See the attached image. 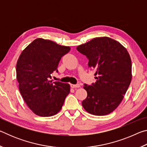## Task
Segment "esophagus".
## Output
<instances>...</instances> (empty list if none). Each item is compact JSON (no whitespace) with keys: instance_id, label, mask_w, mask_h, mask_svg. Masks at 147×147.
<instances>
[{"instance_id":"1","label":"esophagus","mask_w":147,"mask_h":147,"mask_svg":"<svg viewBox=\"0 0 147 147\" xmlns=\"http://www.w3.org/2000/svg\"><path fill=\"white\" fill-rule=\"evenodd\" d=\"M71 87L72 88H78L80 86V84H71Z\"/></svg>"}]
</instances>
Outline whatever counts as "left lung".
I'll return each mask as SVG.
<instances>
[{
	"label": "left lung",
	"mask_w": 147,
	"mask_h": 147,
	"mask_svg": "<svg viewBox=\"0 0 147 147\" xmlns=\"http://www.w3.org/2000/svg\"><path fill=\"white\" fill-rule=\"evenodd\" d=\"M94 71L96 82L84 84L88 96L82 102L86 111L106 115L117 108L131 80V61L125 47L108 37L96 38L76 47Z\"/></svg>",
	"instance_id": "8db88e82"
}]
</instances>
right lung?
I'll list each match as a JSON object with an SVG mask.
<instances>
[{
    "label": "right lung",
    "instance_id": "add662e5",
    "mask_svg": "<svg viewBox=\"0 0 147 147\" xmlns=\"http://www.w3.org/2000/svg\"><path fill=\"white\" fill-rule=\"evenodd\" d=\"M71 48L43 38L29 44L17 60L16 75L19 89L26 105L36 115L51 117L61 110L70 85L51 80L61 57Z\"/></svg>",
    "mask_w": 147,
    "mask_h": 147
}]
</instances>
